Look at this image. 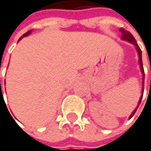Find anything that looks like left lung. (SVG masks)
<instances>
[{
	"mask_svg": "<svg viewBox=\"0 0 151 151\" xmlns=\"http://www.w3.org/2000/svg\"><path fill=\"white\" fill-rule=\"evenodd\" d=\"M119 31L121 32V39H123V40H126V41H127V42H130L131 44H133L135 47H136V49H137V55H138V63H139V67H140V70H141V73H142V80H143V81H142V83H143V85H144V79H145V73H144V69H143V64H142V54H141V49L139 48V47H138V45H137V41H136V39L134 38V37L131 35V33L130 32H128V31H127V30H125L124 28H120L119 29ZM144 87V86H143ZM143 92H144V88H142V94H141V96H140V99H139V101H138V104H137V106L136 107V109L132 112V114H130V116H129V119L131 118L133 116H134V114L136 113V111H137V107L139 106V104H140V103H141V100H142V97H143Z\"/></svg>",
	"mask_w": 151,
	"mask_h": 151,
	"instance_id": "obj_1",
	"label": "left lung"
}]
</instances>
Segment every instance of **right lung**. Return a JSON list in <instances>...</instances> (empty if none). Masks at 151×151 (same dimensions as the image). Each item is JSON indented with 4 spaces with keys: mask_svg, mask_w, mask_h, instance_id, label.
<instances>
[{
    "mask_svg": "<svg viewBox=\"0 0 151 151\" xmlns=\"http://www.w3.org/2000/svg\"><path fill=\"white\" fill-rule=\"evenodd\" d=\"M30 33H31V31H28V32H26V33H25L24 35H22V37H20V38H19V40H21V39H22V38H23L24 37H26V35H29ZM19 40H18V41H19ZM0 87H1V81H0Z\"/></svg>",
    "mask_w": 151,
    "mask_h": 151,
    "instance_id": "right-lung-1",
    "label": "right lung"
}]
</instances>
